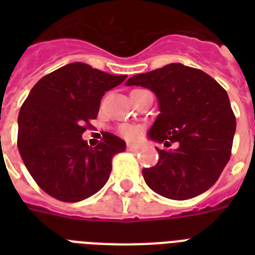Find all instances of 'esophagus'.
<instances>
[{
  "label": "esophagus",
  "mask_w": 255,
  "mask_h": 255,
  "mask_svg": "<svg viewBox=\"0 0 255 255\" xmlns=\"http://www.w3.org/2000/svg\"><path fill=\"white\" fill-rule=\"evenodd\" d=\"M127 148H128V151L137 152V151H139V149H140V145H137V144L128 143V144H127Z\"/></svg>",
  "instance_id": "34e87169"
}]
</instances>
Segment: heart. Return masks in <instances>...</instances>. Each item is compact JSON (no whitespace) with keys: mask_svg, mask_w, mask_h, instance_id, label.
<instances>
[{"mask_svg":"<svg viewBox=\"0 0 255 255\" xmlns=\"http://www.w3.org/2000/svg\"><path fill=\"white\" fill-rule=\"evenodd\" d=\"M141 127L139 126H133V124H123L120 127V133L126 137V139H136L141 135Z\"/></svg>","mask_w":255,"mask_h":255,"instance_id":"heart-1","label":"heart"}]
</instances>
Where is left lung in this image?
<instances>
[{"instance_id":"left-lung-1","label":"left lung","mask_w":255,"mask_h":255,"mask_svg":"<svg viewBox=\"0 0 255 255\" xmlns=\"http://www.w3.org/2000/svg\"><path fill=\"white\" fill-rule=\"evenodd\" d=\"M126 85L149 88L157 96L160 114L148 137L165 147L177 143L176 149L156 148L159 163L143 169L147 185L172 200L209 189L229 161L236 132L225 90L204 71L181 63L135 75Z\"/></svg>"}]
</instances>
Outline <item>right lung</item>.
Returning a JSON list of instances; mask_svg holds the SVG:
<instances>
[{
  "label": "right lung",
  "mask_w": 255,
  "mask_h": 255,
  "mask_svg": "<svg viewBox=\"0 0 255 255\" xmlns=\"http://www.w3.org/2000/svg\"><path fill=\"white\" fill-rule=\"evenodd\" d=\"M127 75H111L74 62L37 82L18 115V151L42 190L65 202H78L100 190L112 157L126 143L106 132L96 147L82 133L96 119L104 92Z\"/></svg>",
  "instance_id": "add662e5"
}]
</instances>
